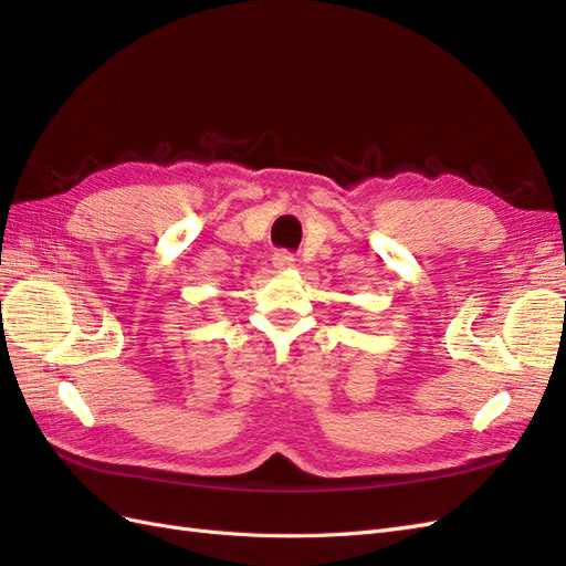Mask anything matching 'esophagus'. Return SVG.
<instances>
[{
	"label": "esophagus",
	"instance_id": "obj_1",
	"mask_svg": "<svg viewBox=\"0 0 566 566\" xmlns=\"http://www.w3.org/2000/svg\"><path fill=\"white\" fill-rule=\"evenodd\" d=\"M273 266L276 269H281V271H287V269H293L295 266V256L290 254V252H285V250H281V252H273Z\"/></svg>",
	"mask_w": 566,
	"mask_h": 566
}]
</instances>
